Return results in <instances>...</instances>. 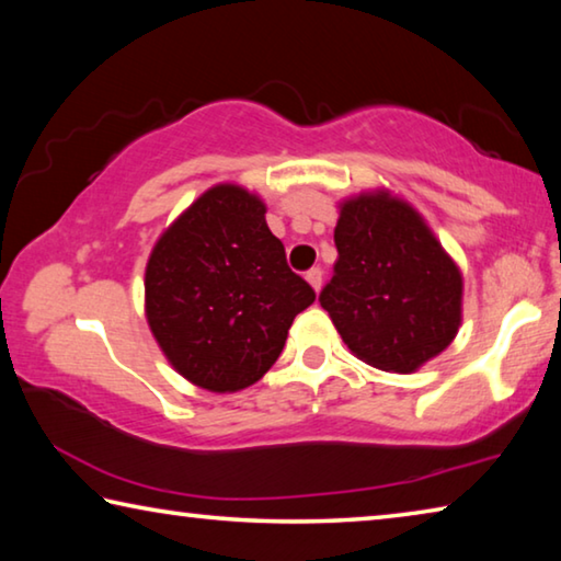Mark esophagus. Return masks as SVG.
I'll return each instance as SVG.
<instances>
[{"label":"esophagus","instance_id":"esophagus-1","mask_svg":"<svg viewBox=\"0 0 561 561\" xmlns=\"http://www.w3.org/2000/svg\"><path fill=\"white\" fill-rule=\"evenodd\" d=\"M321 279H324V274H321L319 267H311V270L307 272V282L311 284V289H314V291L321 289Z\"/></svg>","mask_w":561,"mask_h":561}]
</instances>
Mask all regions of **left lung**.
I'll list each match as a JSON object with an SVG mask.
<instances>
[{"mask_svg": "<svg viewBox=\"0 0 561 561\" xmlns=\"http://www.w3.org/2000/svg\"><path fill=\"white\" fill-rule=\"evenodd\" d=\"M339 260L319 294L351 354L388 374H413L462 324V274L423 215L391 190L339 203Z\"/></svg>", "mask_w": 561, "mask_h": 561, "instance_id": "8db88e82", "label": "left lung"}]
</instances>
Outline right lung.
Here are the masks:
<instances>
[{"mask_svg":"<svg viewBox=\"0 0 561 561\" xmlns=\"http://www.w3.org/2000/svg\"><path fill=\"white\" fill-rule=\"evenodd\" d=\"M264 213L260 195L215 185L158 237L146 264L148 327L170 366L205 391L257 383L317 299Z\"/></svg>","mask_w":561,"mask_h":561,"instance_id":"obj_1","label":"right lung"}]
</instances>
